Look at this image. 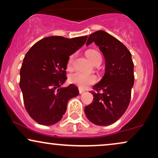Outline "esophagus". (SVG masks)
<instances>
[{
	"label": "esophagus",
	"mask_w": 158,
	"mask_h": 158,
	"mask_svg": "<svg viewBox=\"0 0 158 158\" xmlns=\"http://www.w3.org/2000/svg\"><path fill=\"white\" fill-rule=\"evenodd\" d=\"M83 92H85V90H83V89H82V88H79V93L80 94H83Z\"/></svg>",
	"instance_id": "esophagus-1"
}]
</instances>
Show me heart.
Here are the masks:
<instances>
[{"mask_svg":"<svg viewBox=\"0 0 158 158\" xmlns=\"http://www.w3.org/2000/svg\"><path fill=\"white\" fill-rule=\"evenodd\" d=\"M86 55L88 59L90 60V62L93 64L96 63L97 62L101 61L102 60V57L101 55L96 50H89L87 52ZM74 55H71L68 60V66L70 67L72 65L73 60H74ZM97 81L96 77L94 75H87L82 73L81 72H75L70 75L69 76V81L71 83L75 84V85H78L81 88H85L88 85H92V84L95 83Z\"/></svg>","mask_w":158,"mask_h":158,"instance_id":"obj_1","label":"heart"}]
</instances>
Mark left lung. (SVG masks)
<instances>
[{"label": "left lung", "instance_id": "1", "mask_svg": "<svg viewBox=\"0 0 158 158\" xmlns=\"http://www.w3.org/2000/svg\"><path fill=\"white\" fill-rule=\"evenodd\" d=\"M94 42L105 58V74L90 91L94 100L85 107L88 120L98 126L116 122L126 111L134 85V63L126 46L111 34L99 30L90 34L86 45ZM101 90V93H99Z\"/></svg>", "mask_w": 158, "mask_h": 158}]
</instances>
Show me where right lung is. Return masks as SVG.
I'll list each match as a JSON object with an SVG mask.
<instances>
[{
    "label": "right lung",
    "mask_w": 158,
    "mask_h": 158,
    "mask_svg": "<svg viewBox=\"0 0 158 158\" xmlns=\"http://www.w3.org/2000/svg\"><path fill=\"white\" fill-rule=\"evenodd\" d=\"M87 38L48 36L34 44L26 54L19 85L26 110L38 124H56L65 113L69 100L78 96L75 85H61L67 80L69 56L78 50Z\"/></svg>",
    "instance_id": "1"
}]
</instances>
